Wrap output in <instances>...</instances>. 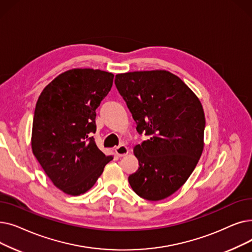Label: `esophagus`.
Returning a JSON list of instances; mask_svg holds the SVG:
<instances>
[{"label": "esophagus", "instance_id": "34e87169", "mask_svg": "<svg viewBox=\"0 0 252 252\" xmlns=\"http://www.w3.org/2000/svg\"><path fill=\"white\" fill-rule=\"evenodd\" d=\"M115 153L117 154L118 157H124L128 153V148L126 146L125 144L119 145L118 147L115 148Z\"/></svg>", "mask_w": 252, "mask_h": 252}]
</instances>
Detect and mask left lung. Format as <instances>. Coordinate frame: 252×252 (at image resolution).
I'll list each match as a JSON object with an SVG mask.
<instances>
[{"mask_svg":"<svg viewBox=\"0 0 252 252\" xmlns=\"http://www.w3.org/2000/svg\"><path fill=\"white\" fill-rule=\"evenodd\" d=\"M139 134L149 136L134 148L139 168L128 177L137 195L150 201L174 194L193 173L204 147L202 105L180 77L166 70L115 75Z\"/></svg>","mask_w":252,"mask_h":252,"instance_id":"8db88e82","label":"left lung"}]
</instances>
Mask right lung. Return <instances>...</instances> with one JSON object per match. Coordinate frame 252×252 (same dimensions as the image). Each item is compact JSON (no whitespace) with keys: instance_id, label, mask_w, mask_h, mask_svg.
<instances>
[{"instance_id":"obj_1","label":"right lung","mask_w":252,"mask_h":252,"mask_svg":"<svg viewBox=\"0 0 252 252\" xmlns=\"http://www.w3.org/2000/svg\"><path fill=\"white\" fill-rule=\"evenodd\" d=\"M113 77L100 69H70L53 79L37 99L32 153L52 183L68 195L89 191L113 159L92 137L96 109L111 90Z\"/></svg>"}]
</instances>
